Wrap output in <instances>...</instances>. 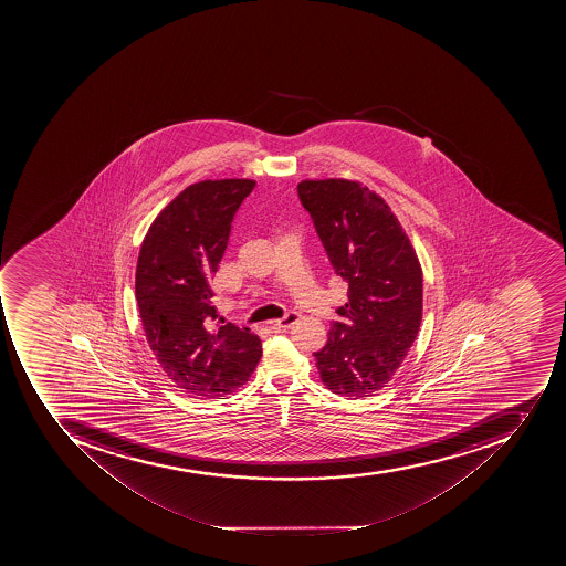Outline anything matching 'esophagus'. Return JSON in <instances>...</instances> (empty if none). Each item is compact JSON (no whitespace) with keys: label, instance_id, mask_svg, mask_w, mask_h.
Returning <instances> with one entry per match:
<instances>
[{"label":"esophagus","instance_id":"obj_1","mask_svg":"<svg viewBox=\"0 0 566 566\" xmlns=\"http://www.w3.org/2000/svg\"><path fill=\"white\" fill-rule=\"evenodd\" d=\"M297 313L290 312L286 313V315L283 316V318H280V321H272L271 327L272 329H289L290 325H294L295 322H297Z\"/></svg>","mask_w":566,"mask_h":566}]
</instances>
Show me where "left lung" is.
Segmentation results:
<instances>
[{"label": "left lung", "mask_w": 566, "mask_h": 566, "mask_svg": "<svg viewBox=\"0 0 566 566\" xmlns=\"http://www.w3.org/2000/svg\"><path fill=\"white\" fill-rule=\"evenodd\" d=\"M312 216L348 301L336 310L327 343L315 352L325 388L371 397L406 359L423 318V272L406 230L377 192L347 178L301 180Z\"/></svg>", "instance_id": "obj_1"}]
</instances>
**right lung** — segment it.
<instances>
[{
  "label": "right lung",
  "mask_w": 566,
  "mask_h": 566,
  "mask_svg": "<svg viewBox=\"0 0 566 566\" xmlns=\"http://www.w3.org/2000/svg\"><path fill=\"white\" fill-rule=\"evenodd\" d=\"M251 178L201 180L169 201L148 228L136 265V301L154 356L175 388L216 398L248 382L262 342L248 327L214 325L210 281L227 250Z\"/></svg>",
  "instance_id": "obj_1"
}]
</instances>
